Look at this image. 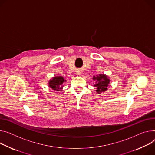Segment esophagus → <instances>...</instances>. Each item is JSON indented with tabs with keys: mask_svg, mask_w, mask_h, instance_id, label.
I'll use <instances>...</instances> for the list:
<instances>
[{
	"mask_svg": "<svg viewBox=\"0 0 155 155\" xmlns=\"http://www.w3.org/2000/svg\"><path fill=\"white\" fill-rule=\"evenodd\" d=\"M77 75H80L81 74H80V73H77Z\"/></svg>",
	"mask_w": 155,
	"mask_h": 155,
	"instance_id": "obj_1",
	"label": "esophagus"
}]
</instances>
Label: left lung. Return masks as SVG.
I'll return each instance as SVG.
<instances>
[{
  "label": "left lung",
  "mask_w": 155,
  "mask_h": 155,
  "mask_svg": "<svg viewBox=\"0 0 155 155\" xmlns=\"http://www.w3.org/2000/svg\"><path fill=\"white\" fill-rule=\"evenodd\" d=\"M93 80L95 81L93 86L96 87V91L97 94H101L107 90L110 81L107 75L104 74H100L96 76H93Z\"/></svg>",
  "instance_id": "obj_1"
}]
</instances>
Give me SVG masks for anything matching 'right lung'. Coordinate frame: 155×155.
<instances>
[{"mask_svg": "<svg viewBox=\"0 0 155 155\" xmlns=\"http://www.w3.org/2000/svg\"><path fill=\"white\" fill-rule=\"evenodd\" d=\"M66 81V80L62 76H55L53 77L48 81L49 87L54 90V91H62L64 87V83Z\"/></svg>", "mask_w": 155, "mask_h": 155, "instance_id": "right-lung-1", "label": "right lung"}]
</instances>
